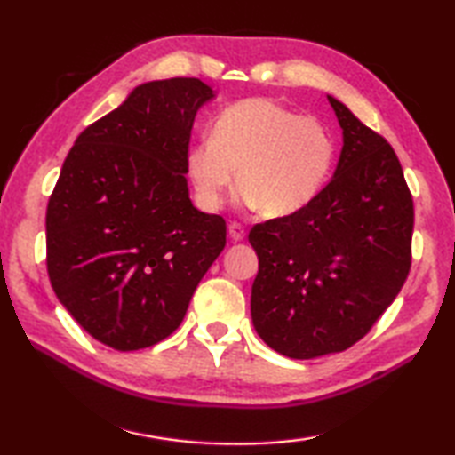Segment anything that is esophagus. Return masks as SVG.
<instances>
[{
  "label": "esophagus",
  "instance_id": "esophagus-1",
  "mask_svg": "<svg viewBox=\"0 0 455 455\" xmlns=\"http://www.w3.org/2000/svg\"><path fill=\"white\" fill-rule=\"evenodd\" d=\"M244 228H243V225H238V222H230L228 225V236L233 238L235 243H238V241H243L244 238Z\"/></svg>",
  "mask_w": 455,
  "mask_h": 455
}]
</instances>
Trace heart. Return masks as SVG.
I'll use <instances>...</instances> for the list:
<instances>
[{"mask_svg": "<svg viewBox=\"0 0 455 455\" xmlns=\"http://www.w3.org/2000/svg\"><path fill=\"white\" fill-rule=\"evenodd\" d=\"M335 160V136L323 122L271 98H244L222 108L212 134L190 146L187 174L204 211H219L238 179L243 204L281 219L321 195Z\"/></svg>", "mask_w": 455, "mask_h": 455, "instance_id": "heart-1", "label": "heart"}]
</instances>
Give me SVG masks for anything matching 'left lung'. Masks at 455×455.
Returning a JSON list of instances; mask_svg holds the SVG:
<instances>
[{"instance_id": "1", "label": "left lung", "mask_w": 455, "mask_h": 455, "mask_svg": "<svg viewBox=\"0 0 455 455\" xmlns=\"http://www.w3.org/2000/svg\"><path fill=\"white\" fill-rule=\"evenodd\" d=\"M327 98L343 130L333 179L305 211L249 233L259 257L252 325L291 359L349 349L394 303L411 267L413 198L397 154Z\"/></svg>"}]
</instances>
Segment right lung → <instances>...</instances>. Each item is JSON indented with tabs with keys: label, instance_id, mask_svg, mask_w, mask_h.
I'll return each instance as SVG.
<instances>
[{
	"label": "right lung",
	"instance_id": "obj_1",
	"mask_svg": "<svg viewBox=\"0 0 455 455\" xmlns=\"http://www.w3.org/2000/svg\"><path fill=\"white\" fill-rule=\"evenodd\" d=\"M198 78L146 82L76 138L45 212L52 289L118 351L150 347L187 315L227 244V222L192 206L187 152Z\"/></svg>",
	"mask_w": 455,
	"mask_h": 455
}]
</instances>
